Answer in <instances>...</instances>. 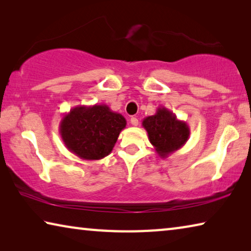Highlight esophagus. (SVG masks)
Listing matches in <instances>:
<instances>
[{
	"instance_id": "34e87169",
	"label": "esophagus",
	"mask_w": 251,
	"mask_h": 251,
	"mask_svg": "<svg viewBox=\"0 0 251 251\" xmlns=\"http://www.w3.org/2000/svg\"><path fill=\"white\" fill-rule=\"evenodd\" d=\"M130 122H131V125H132L133 126H137L138 125H139V120L135 117H132L131 118V120H130Z\"/></svg>"
}]
</instances>
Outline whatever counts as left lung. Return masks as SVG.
Here are the masks:
<instances>
[{
  "label": "left lung",
  "mask_w": 251,
  "mask_h": 251,
  "mask_svg": "<svg viewBox=\"0 0 251 251\" xmlns=\"http://www.w3.org/2000/svg\"><path fill=\"white\" fill-rule=\"evenodd\" d=\"M142 126L147 130L149 140L162 159L181 149L191 133L187 123L178 120L165 107H159L155 114L144 118Z\"/></svg>",
  "instance_id": "1"
}]
</instances>
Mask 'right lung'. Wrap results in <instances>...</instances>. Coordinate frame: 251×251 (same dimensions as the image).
Listing matches in <instances>:
<instances>
[{
    "label": "right lung",
    "instance_id": "1",
    "mask_svg": "<svg viewBox=\"0 0 251 251\" xmlns=\"http://www.w3.org/2000/svg\"><path fill=\"white\" fill-rule=\"evenodd\" d=\"M126 121L107 104L77 105L63 117L59 133L68 150L82 160H101L111 153Z\"/></svg>",
    "mask_w": 251,
    "mask_h": 251
}]
</instances>
